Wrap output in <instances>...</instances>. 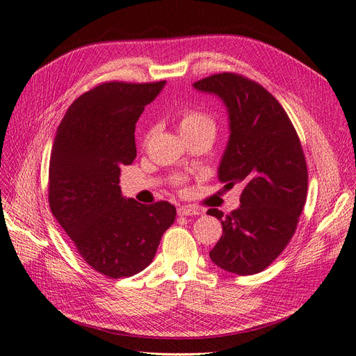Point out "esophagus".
I'll use <instances>...</instances> for the list:
<instances>
[{
  "instance_id": "1",
  "label": "esophagus",
  "mask_w": 356,
  "mask_h": 356,
  "mask_svg": "<svg viewBox=\"0 0 356 356\" xmlns=\"http://www.w3.org/2000/svg\"><path fill=\"white\" fill-rule=\"evenodd\" d=\"M178 215H200L202 213V209H199V208H196V207H179L178 209Z\"/></svg>"
}]
</instances>
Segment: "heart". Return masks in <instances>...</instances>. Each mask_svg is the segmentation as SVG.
<instances>
[{
	"label": "heart",
	"instance_id": "b5f03b06",
	"mask_svg": "<svg viewBox=\"0 0 356 356\" xmlns=\"http://www.w3.org/2000/svg\"><path fill=\"white\" fill-rule=\"evenodd\" d=\"M179 131L184 136H195V135H212L215 136V126L213 118L200 110H186L179 115Z\"/></svg>",
	"mask_w": 356,
	"mask_h": 356
}]
</instances>
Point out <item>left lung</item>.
Instances as JSON below:
<instances>
[{"mask_svg":"<svg viewBox=\"0 0 356 356\" xmlns=\"http://www.w3.org/2000/svg\"><path fill=\"white\" fill-rule=\"evenodd\" d=\"M227 106L230 136L218 168L225 187L241 184V207L224 215L211 260L236 275L264 270L293 238L307 193V166L298 135L272 93L243 75L221 72L196 81Z\"/></svg>","mask_w":356,"mask_h":356,"instance_id":"left-lung-1","label":"left lung"}]
</instances>
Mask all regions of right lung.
<instances>
[{
    "mask_svg": "<svg viewBox=\"0 0 356 356\" xmlns=\"http://www.w3.org/2000/svg\"><path fill=\"white\" fill-rule=\"evenodd\" d=\"M166 81L102 83L75 99L51 147L49 204L77 252L96 272L118 279L153 261L177 209L122 196L120 168L136 157L135 123Z\"/></svg>",
    "mask_w": 356,
    "mask_h": 356,
    "instance_id": "obj_1",
    "label": "right lung"
}]
</instances>
